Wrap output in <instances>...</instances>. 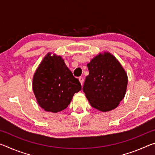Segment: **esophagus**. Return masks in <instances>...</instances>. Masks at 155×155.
Here are the masks:
<instances>
[{"label":"esophagus","instance_id":"34e87169","mask_svg":"<svg viewBox=\"0 0 155 155\" xmlns=\"http://www.w3.org/2000/svg\"><path fill=\"white\" fill-rule=\"evenodd\" d=\"M78 80H79V82L81 83V85H82L83 83V81H84L83 78V77H79V78H78Z\"/></svg>","mask_w":155,"mask_h":155}]
</instances>
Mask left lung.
<instances>
[{
    "label": "left lung",
    "mask_w": 155,
    "mask_h": 155,
    "mask_svg": "<svg viewBox=\"0 0 155 155\" xmlns=\"http://www.w3.org/2000/svg\"><path fill=\"white\" fill-rule=\"evenodd\" d=\"M87 65L89 74L83 90L91 106L103 112L116 108L127 91L128 77L124 68L109 52H100Z\"/></svg>",
    "instance_id": "1"
}]
</instances>
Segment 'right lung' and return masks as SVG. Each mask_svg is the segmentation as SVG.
<instances>
[{
	"instance_id": "right-lung-1",
	"label": "right lung",
	"mask_w": 155,
	"mask_h": 155,
	"mask_svg": "<svg viewBox=\"0 0 155 155\" xmlns=\"http://www.w3.org/2000/svg\"><path fill=\"white\" fill-rule=\"evenodd\" d=\"M32 87L39 105L52 113L67 108L74 94L81 90L79 81L72 75L64 59L50 52L34 73Z\"/></svg>"
}]
</instances>
